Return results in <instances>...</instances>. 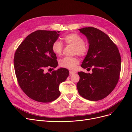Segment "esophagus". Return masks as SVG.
Segmentation results:
<instances>
[{"label": "esophagus", "instance_id": "esophagus-1", "mask_svg": "<svg viewBox=\"0 0 132 132\" xmlns=\"http://www.w3.org/2000/svg\"><path fill=\"white\" fill-rule=\"evenodd\" d=\"M75 71H70V74H71V75H73V74H75Z\"/></svg>", "mask_w": 132, "mask_h": 132}]
</instances>
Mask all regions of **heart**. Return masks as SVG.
<instances>
[{
	"label": "heart",
	"instance_id": "obj_1",
	"mask_svg": "<svg viewBox=\"0 0 132 132\" xmlns=\"http://www.w3.org/2000/svg\"><path fill=\"white\" fill-rule=\"evenodd\" d=\"M63 39L66 44L73 46V53L80 57H85L89 51V46L84 42L83 38L77 34L72 33L65 35ZM52 50L57 55H60L63 50V45L59 40H55L52 44ZM79 60L75 57H66L61 59L59 61V66L61 67L74 70L79 64Z\"/></svg>",
	"mask_w": 132,
	"mask_h": 132
}]
</instances>
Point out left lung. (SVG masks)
Instances as JSON below:
<instances>
[{"instance_id": "left-lung-1", "label": "left lung", "mask_w": 132, "mask_h": 132, "mask_svg": "<svg viewBox=\"0 0 132 132\" xmlns=\"http://www.w3.org/2000/svg\"><path fill=\"white\" fill-rule=\"evenodd\" d=\"M89 43V51L81 67L90 69L92 74L79 72L77 85L79 94L90 101H99L108 96L118 82L121 57L118 48L107 35L94 27L79 29Z\"/></svg>"}]
</instances>
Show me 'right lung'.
<instances>
[{
	"instance_id": "obj_1",
	"label": "right lung",
	"mask_w": 132,
	"mask_h": 132,
	"mask_svg": "<svg viewBox=\"0 0 132 132\" xmlns=\"http://www.w3.org/2000/svg\"><path fill=\"white\" fill-rule=\"evenodd\" d=\"M59 32L34 31L24 39L14 54V66L19 85L29 97L37 102L48 103L56 100L60 95V84L69 75L68 70L64 68L51 73L44 71L47 67L58 66L52 46Z\"/></svg>"
}]
</instances>
